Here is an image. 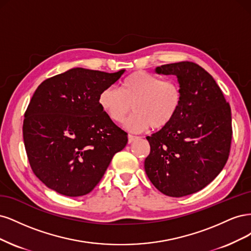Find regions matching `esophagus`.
Masks as SVG:
<instances>
[{"instance_id":"1","label":"esophagus","mask_w":251,"mask_h":251,"mask_svg":"<svg viewBox=\"0 0 251 251\" xmlns=\"http://www.w3.org/2000/svg\"><path fill=\"white\" fill-rule=\"evenodd\" d=\"M136 139H137V136H134L132 134H128V144H131Z\"/></svg>"}]
</instances>
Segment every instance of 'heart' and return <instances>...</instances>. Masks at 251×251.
<instances>
[{"label": "heart", "mask_w": 251, "mask_h": 251, "mask_svg": "<svg viewBox=\"0 0 251 251\" xmlns=\"http://www.w3.org/2000/svg\"><path fill=\"white\" fill-rule=\"evenodd\" d=\"M99 105L107 117L116 123L123 122L129 110H134L124 123L133 132L149 126L160 129L167 126L178 112L181 105L179 85L171 80L137 71L126 77L120 91L107 87L99 96Z\"/></svg>", "instance_id": "heart-1"}]
</instances>
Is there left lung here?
I'll list each match as a JSON object with an SVG mask.
<instances>
[{
  "mask_svg": "<svg viewBox=\"0 0 251 251\" xmlns=\"http://www.w3.org/2000/svg\"><path fill=\"white\" fill-rule=\"evenodd\" d=\"M155 73L176 76L181 105L171 122L146 137L150 154L145 171L159 192L183 197L206 187L227 161L230 106L214 78L196 63L164 64Z\"/></svg>",
  "mask_w": 251,
  "mask_h": 251,
  "instance_id": "left-lung-1",
  "label": "left lung"
}]
</instances>
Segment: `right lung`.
Returning <instances> with one entry per match:
<instances>
[{
	"instance_id": "1",
	"label": "right lung",
	"mask_w": 251,
	"mask_h": 251,
	"mask_svg": "<svg viewBox=\"0 0 251 251\" xmlns=\"http://www.w3.org/2000/svg\"><path fill=\"white\" fill-rule=\"evenodd\" d=\"M124 72L74 68L36 88L23 136L32 170L49 189L69 197L86 195L126 146L127 133L99 105L100 94Z\"/></svg>"
}]
</instances>
